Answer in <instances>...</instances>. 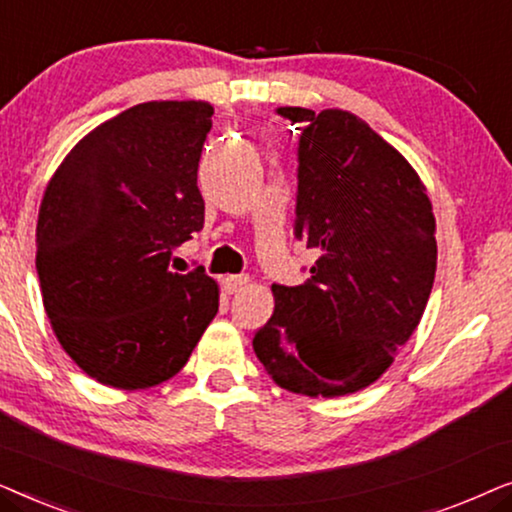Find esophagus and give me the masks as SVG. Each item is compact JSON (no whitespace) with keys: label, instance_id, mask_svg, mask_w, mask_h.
Instances as JSON below:
<instances>
[{"label":"esophagus","instance_id":"esophagus-1","mask_svg":"<svg viewBox=\"0 0 512 512\" xmlns=\"http://www.w3.org/2000/svg\"><path fill=\"white\" fill-rule=\"evenodd\" d=\"M247 284H249L247 275H230V277L223 279V286H226L228 293H240Z\"/></svg>","mask_w":512,"mask_h":512}]
</instances>
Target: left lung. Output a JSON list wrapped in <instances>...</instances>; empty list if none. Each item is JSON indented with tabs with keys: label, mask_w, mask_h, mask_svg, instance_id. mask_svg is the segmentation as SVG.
I'll return each mask as SVG.
<instances>
[{
	"label": "left lung",
	"mask_w": 512,
	"mask_h": 512,
	"mask_svg": "<svg viewBox=\"0 0 512 512\" xmlns=\"http://www.w3.org/2000/svg\"><path fill=\"white\" fill-rule=\"evenodd\" d=\"M303 125L296 237L317 254L300 286L272 284L254 352L277 387L347 396L387 373L436 277V216L401 151L352 111L282 107Z\"/></svg>",
	"instance_id": "1"
}]
</instances>
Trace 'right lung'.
<instances>
[{
	"label": "right lung",
	"instance_id": "obj_1",
	"mask_svg": "<svg viewBox=\"0 0 512 512\" xmlns=\"http://www.w3.org/2000/svg\"><path fill=\"white\" fill-rule=\"evenodd\" d=\"M214 107L153 100L90 130L48 181L37 219L44 310L62 349L114 389L163 384L219 312V284L170 270L205 226L198 163Z\"/></svg>",
	"mask_w": 512,
	"mask_h": 512
}]
</instances>
